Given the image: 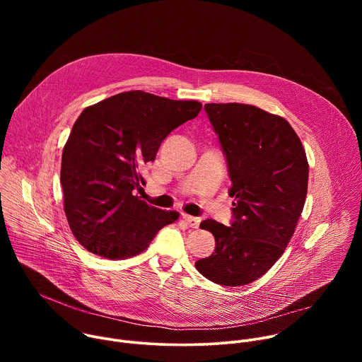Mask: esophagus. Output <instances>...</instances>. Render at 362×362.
<instances>
[{
    "instance_id": "esophagus-1",
    "label": "esophagus",
    "mask_w": 362,
    "mask_h": 362,
    "mask_svg": "<svg viewBox=\"0 0 362 362\" xmlns=\"http://www.w3.org/2000/svg\"><path fill=\"white\" fill-rule=\"evenodd\" d=\"M182 219L190 228H197L199 223H200L199 218H194V216H190V215H182Z\"/></svg>"
}]
</instances>
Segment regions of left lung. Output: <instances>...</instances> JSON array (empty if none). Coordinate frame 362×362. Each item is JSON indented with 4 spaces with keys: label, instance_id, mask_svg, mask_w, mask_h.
<instances>
[{
    "label": "left lung",
    "instance_id": "obj_1",
    "mask_svg": "<svg viewBox=\"0 0 362 362\" xmlns=\"http://www.w3.org/2000/svg\"><path fill=\"white\" fill-rule=\"evenodd\" d=\"M204 110L226 156L235 202L230 226L200 223L216 247L194 267L215 284L240 286L265 275L288 246L305 204L308 160L281 116L242 103H208Z\"/></svg>",
    "mask_w": 362,
    "mask_h": 362
}]
</instances>
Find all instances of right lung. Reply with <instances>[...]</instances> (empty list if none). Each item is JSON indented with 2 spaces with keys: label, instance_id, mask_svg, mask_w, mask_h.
<instances>
[{
  "label": "right lung",
  "instance_id": "1",
  "mask_svg": "<svg viewBox=\"0 0 362 362\" xmlns=\"http://www.w3.org/2000/svg\"><path fill=\"white\" fill-rule=\"evenodd\" d=\"M200 109L194 100L134 90L83 110L64 146L60 173L64 212L81 246L124 259L177 221V212L154 208L133 190L146 183L140 170L156 158L160 143Z\"/></svg>",
  "mask_w": 362,
  "mask_h": 362
}]
</instances>
